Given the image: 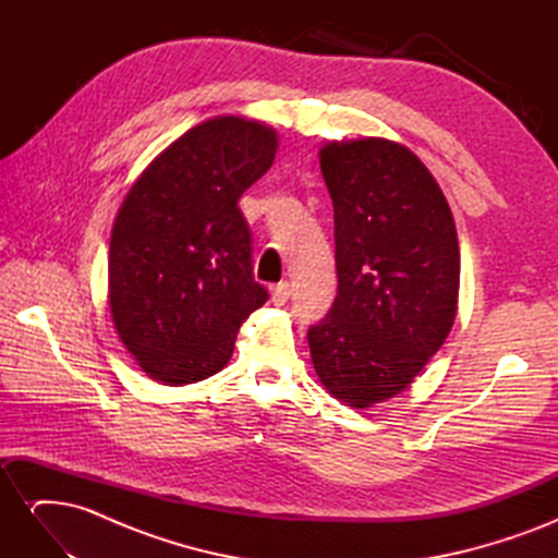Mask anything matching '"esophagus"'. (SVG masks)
I'll return each mask as SVG.
<instances>
[{
  "label": "esophagus",
  "instance_id": "1",
  "mask_svg": "<svg viewBox=\"0 0 558 558\" xmlns=\"http://www.w3.org/2000/svg\"><path fill=\"white\" fill-rule=\"evenodd\" d=\"M291 298V283L289 281H279L277 286H275V291H272V300L277 302V305H283L286 300Z\"/></svg>",
  "mask_w": 558,
  "mask_h": 558
}]
</instances>
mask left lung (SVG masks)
I'll list each match as a JSON object with an SVG mask.
<instances>
[{
    "label": "left lung",
    "mask_w": 558,
    "mask_h": 558,
    "mask_svg": "<svg viewBox=\"0 0 558 558\" xmlns=\"http://www.w3.org/2000/svg\"><path fill=\"white\" fill-rule=\"evenodd\" d=\"M318 156L335 209L337 298L307 340L328 393L365 410L404 391L445 344L459 310V238L410 148L365 137Z\"/></svg>",
    "instance_id": "left-lung-1"
}]
</instances>
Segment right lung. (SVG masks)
<instances>
[{
  "label": "right lung",
  "instance_id": "right-lung-1",
  "mask_svg": "<svg viewBox=\"0 0 558 558\" xmlns=\"http://www.w3.org/2000/svg\"><path fill=\"white\" fill-rule=\"evenodd\" d=\"M277 132L216 116L167 146L113 221L109 310L144 373L167 386L223 369L240 326L265 305L240 197L275 162Z\"/></svg>",
  "mask_w": 558,
  "mask_h": 558
}]
</instances>
